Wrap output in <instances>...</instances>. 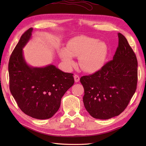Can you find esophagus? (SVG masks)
<instances>
[{
    "label": "esophagus",
    "mask_w": 146,
    "mask_h": 146,
    "mask_svg": "<svg viewBox=\"0 0 146 146\" xmlns=\"http://www.w3.org/2000/svg\"><path fill=\"white\" fill-rule=\"evenodd\" d=\"M74 79H75V82L76 83L80 81V77L78 75H75V76H74Z\"/></svg>",
    "instance_id": "1"
}]
</instances>
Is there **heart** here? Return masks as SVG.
<instances>
[{"mask_svg": "<svg viewBox=\"0 0 146 146\" xmlns=\"http://www.w3.org/2000/svg\"><path fill=\"white\" fill-rule=\"evenodd\" d=\"M59 55L65 66H75L73 57H79L80 65L88 73H94L104 66L107 56V46L103 42L86 36H79L71 39L67 47L59 51Z\"/></svg>", "mask_w": 146, "mask_h": 146, "instance_id": "obj_1", "label": "heart"}]
</instances>
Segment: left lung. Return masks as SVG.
<instances>
[{"label":"left lung","mask_w":146,"mask_h":146,"mask_svg":"<svg viewBox=\"0 0 146 146\" xmlns=\"http://www.w3.org/2000/svg\"><path fill=\"white\" fill-rule=\"evenodd\" d=\"M119 46L113 60L91 75L83 76V101L95 119L105 120L119 115L135 94L137 83V60L127 40L118 34Z\"/></svg>","instance_id":"8db88e82"}]
</instances>
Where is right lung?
<instances>
[{
    "mask_svg": "<svg viewBox=\"0 0 146 146\" xmlns=\"http://www.w3.org/2000/svg\"><path fill=\"white\" fill-rule=\"evenodd\" d=\"M33 28L21 36L9 59V86L23 112L37 119H48L57 112L61 98L75 82L73 74L64 73L53 64L33 67L26 63L23 48Z\"/></svg>",
    "mask_w": 146,
    "mask_h": 146,
    "instance_id": "right-lung-1",
    "label": "right lung"
}]
</instances>
